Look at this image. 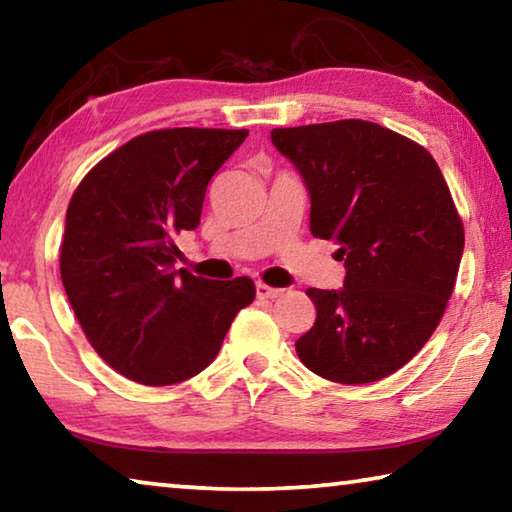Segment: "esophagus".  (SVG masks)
Masks as SVG:
<instances>
[{
    "label": "esophagus",
    "mask_w": 512,
    "mask_h": 512,
    "mask_svg": "<svg viewBox=\"0 0 512 512\" xmlns=\"http://www.w3.org/2000/svg\"><path fill=\"white\" fill-rule=\"evenodd\" d=\"M257 298H262V300H268V298H280L282 293H284V289H277V287H268V284H264V282H257Z\"/></svg>",
    "instance_id": "esophagus-1"
}]
</instances>
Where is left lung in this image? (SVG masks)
Instances as JSON below:
<instances>
[{
	"mask_svg": "<svg viewBox=\"0 0 512 512\" xmlns=\"http://www.w3.org/2000/svg\"><path fill=\"white\" fill-rule=\"evenodd\" d=\"M311 196L309 230L339 244L341 291L307 289L316 323L296 341L305 366L370 384L406 366L452 298L465 230L433 155L363 119L273 128Z\"/></svg>",
	"mask_w": 512,
	"mask_h": 512,
	"instance_id": "obj_1",
	"label": "left lung"
}]
</instances>
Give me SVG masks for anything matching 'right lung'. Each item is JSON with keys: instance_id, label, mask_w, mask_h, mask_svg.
Returning <instances> with one entry per match:
<instances>
[{"instance_id": "obj_1", "label": "right lung", "mask_w": 512, "mask_h": 512, "mask_svg": "<svg viewBox=\"0 0 512 512\" xmlns=\"http://www.w3.org/2000/svg\"><path fill=\"white\" fill-rule=\"evenodd\" d=\"M246 135V128L137 135L94 164L72 194L60 277L85 339L126 379L169 386L198 375L255 300L246 275L212 282L171 268L176 237L201 223L207 183Z\"/></svg>"}]
</instances>
